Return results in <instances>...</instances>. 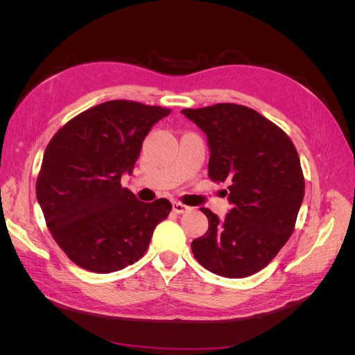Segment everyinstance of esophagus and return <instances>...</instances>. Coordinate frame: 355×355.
<instances>
[{
    "instance_id": "34e87169",
    "label": "esophagus",
    "mask_w": 355,
    "mask_h": 355,
    "mask_svg": "<svg viewBox=\"0 0 355 355\" xmlns=\"http://www.w3.org/2000/svg\"><path fill=\"white\" fill-rule=\"evenodd\" d=\"M188 210H191V207L185 206V204H182L179 201H173V211H176V213H185Z\"/></svg>"
}]
</instances>
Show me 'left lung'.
Listing matches in <instances>:
<instances>
[{
    "label": "left lung",
    "instance_id": "obj_1",
    "mask_svg": "<svg viewBox=\"0 0 355 355\" xmlns=\"http://www.w3.org/2000/svg\"><path fill=\"white\" fill-rule=\"evenodd\" d=\"M182 114L207 135L209 178L231 184L230 213L220 220L202 207L209 230L191 250L213 274L253 275L293 234L305 194L296 148L280 127L243 105L216 103Z\"/></svg>",
    "mask_w": 355,
    "mask_h": 355
}]
</instances>
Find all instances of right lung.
I'll use <instances>...</instances> for the list:
<instances>
[{
	"instance_id": "obj_1",
	"label": "right lung",
	"mask_w": 355,
	"mask_h": 355,
	"mask_svg": "<svg viewBox=\"0 0 355 355\" xmlns=\"http://www.w3.org/2000/svg\"><path fill=\"white\" fill-rule=\"evenodd\" d=\"M163 106L108 101L78 114L49 142L37 178V200L60 249L83 270L108 274L145 254L157 225L171 210L142 202L121 187L132 173Z\"/></svg>"
}]
</instances>
